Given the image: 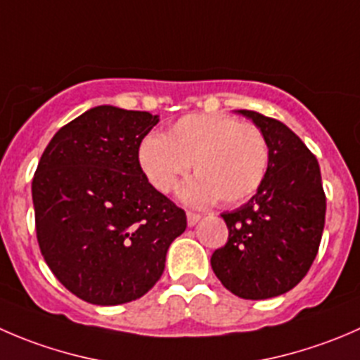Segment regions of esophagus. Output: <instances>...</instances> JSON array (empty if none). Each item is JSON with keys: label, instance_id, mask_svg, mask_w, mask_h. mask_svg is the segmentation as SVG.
Wrapping results in <instances>:
<instances>
[{"label": "esophagus", "instance_id": "1", "mask_svg": "<svg viewBox=\"0 0 360 360\" xmlns=\"http://www.w3.org/2000/svg\"><path fill=\"white\" fill-rule=\"evenodd\" d=\"M186 216H188V225H190V226L197 225V223L200 221V218H202V214H198V212H193V211H188Z\"/></svg>", "mask_w": 360, "mask_h": 360}]
</instances>
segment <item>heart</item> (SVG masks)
Masks as SVG:
<instances>
[{
  "label": "heart",
  "mask_w": 360,
  "mask_h": 360,
  "mask_svg": "<svg viewBox=\"0 0 360 360\" xmlns=\"http://www.w3.org/2000/svg\"><path fill=\"white\" fill-rule=\"evenodd\" d=\"M139 163L162 193L176 188L191 169L197 179L183 188L191 204H239L257 193L269 169V144L251 123L223 114H188L165 135L149 134L139 146Z\"/></svg>",
  "instance_id": "b5f03b06"
}]
</instances>
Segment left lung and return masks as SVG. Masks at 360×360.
I'll use <instances>...</instances> for the list:
<instances>
[{"label": "left lung", "mask_w": 360, "mask_h": 360, "mask_svg": "<svg viewBox=\"0 0 360 360\" xmlns=\"http://www.w3.org/2000/svg\"><path fill=\"white\" fill-rule=\"evenodd\" d=\"M250 117L269 144V169L253 198L223 212L225 246L211 257L218 280L251 301L292 290L308 274L326 225V193L315 155L281 121L255 110Z\"/></svg>", "instance_id": "8db88e82"}]
</instances>
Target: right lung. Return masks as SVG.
Segmentation results:
<instances>
[{
  "instance_id": "1",
  "label": "right lung",
  "mask_w": 360,
  "mask_h": 360,
  "mask_svg": "<svg viewBox=\"0 0 360 360\" xmlns=\"http://www.w3.org/2000/svg\"><path fill=\"white\" fill-rule=\"evenodd\" d=\"M158 116L110 105L59 128L33 177L37 239L59 283L91 304L148 294L186 212L148 181L139 146Z\"/></svg>"
}]
</instances>
